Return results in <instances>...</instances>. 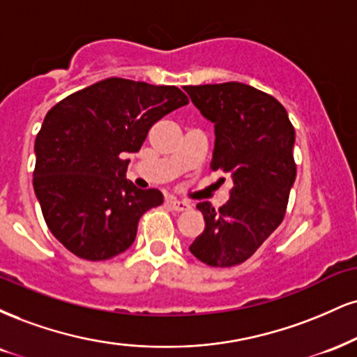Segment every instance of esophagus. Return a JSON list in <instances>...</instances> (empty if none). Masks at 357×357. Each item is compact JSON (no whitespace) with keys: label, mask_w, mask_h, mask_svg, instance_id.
Instances as JSON below:
<instances>
[{"label":"esophagus","mask_w":357,"mask_h":357,"mask_svg":"<svg viewBox=\"0 0 357 357\" xmlns=\"http://www.w3.org/2000/svg\"><path fill=\"white\" fill-rule=\"evenodd\" d=\"M167 203H169V206L174 209V211H188V209L191 208V204L188 203V201L176 199V197H169V199H167Z\"/></svg>","instance_id":"1"}]
</instances>
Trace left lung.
Segmentation results:
<instances>
[{"instance_id":"1","label":"left lung","mask_w":357,"mask_h":357,"mask_svg":"<svg viewBox=\"0 0 357 357\" xmlns=\"http://www.w3.org/2000/svg\"><path fill=\"white\" fill-rule=\"evenodd\" d=\"M184 91L214 124L211 167L233 179L225 206H196L206 226L190 251L201 263L231 268L255 255L282 222L296 179L294 128L276 98L249 84L184 86Z\"/></svg>"}]
</instances>
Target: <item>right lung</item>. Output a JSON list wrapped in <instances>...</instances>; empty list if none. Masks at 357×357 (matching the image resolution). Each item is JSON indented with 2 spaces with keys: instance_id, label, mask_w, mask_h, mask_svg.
Listing matches in <instances>:
<instances>
[{
  "instance_id": "add662e5",
  "label": "right lung",
  "mask_w": 357,
  "mask_h": 357,
  "mask_svg": "<svg viewBox=\"0 0 357 357\" xmlns=\"http://www.w3.org/2000/svg\"><path fill=\"white\" fill-rule=\"evenodd\" d=\"M188 102L176 86L108 78L48 111L34 141L33 186L68 251L105 261L135 243L139 218L162 204V195L126 179L124 158L139 151L154 123Z\"/></svg>"
}]
</instances>
